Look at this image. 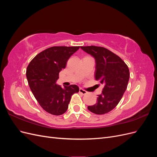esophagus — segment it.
Listing matches in <instances>:
<instances>
[{
    "label": "esophagus",
    "mask_w": 157,
    "mask_h": 157,
    "mask_svg": "<svg viewBox=\"0 0 157 157\" xmlns=\"http://www.w3.org/2000/svg\"><path fill=\"white\" fill-rule=\"evenodd\" d=\"M79 92H80V93H81V94H83V95L87 94V92L86 91V90H83L82 88H80V89H79Z\"/></svg>",
    "instance_id": "1"
}]
</instances>
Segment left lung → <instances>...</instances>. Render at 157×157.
Masks as SVG:
<instances>
[{"instance_id": "8db88e82", "label": "left lung", "mask_w": 157, "mask_h": 157, "mask_svg": "<svg viewBox=\"0 0 157 157\" xmlns=\"http://www.w3.org/2000/svg\"><path fill=\"white\" fill-rule=\"evenodd\" d=\"M80 48L95 58V78L104 84L97 103L88 109L96 115H103L112 111L122 99L129 80V69L119 56L103 47L88 46Z\"/></svg>"}]
</instances>
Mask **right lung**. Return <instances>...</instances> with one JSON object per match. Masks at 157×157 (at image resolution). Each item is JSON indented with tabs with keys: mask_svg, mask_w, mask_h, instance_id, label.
<instances>
[{
	"mask_svg": "<svg viewBox=\"0 0 157 157\" xmlns=\"http://www.w3.org/2000/svg\"><path fill=\"white\" fill-rule=\"evenodd\" d=\"M80 46H53L38 54L28 65L26 77L36 101L44 111L61 115L67 110L71 96L78 93L77 85L61 88L56 84L60 71Z\"/></svg>",
	"mask_w": 157,
	"mask_h": 157,
	"instance_id": "add662e5",
	"label": "right lung"
}]
</instances>
